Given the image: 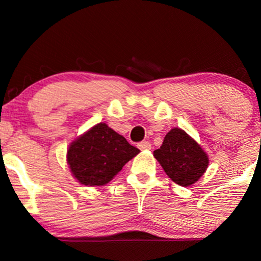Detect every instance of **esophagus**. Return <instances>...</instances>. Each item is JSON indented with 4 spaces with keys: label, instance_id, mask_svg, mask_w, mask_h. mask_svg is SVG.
Here are the masks:
<instances>
[{
    "label": "esophagus",
    "instance_id": "esophagus-1",
    "mask_svg": "<svg viewBox=\"0 0 261 261\" xmlns=\"http://www.w3.org/2000/svg\"><path fill=\"white\" fill-rule=\"evenodd\" d=\"M138 147L140 149H149V148H151V142H149V141H141V142H139Z\"/></svg>",
    "mask_w": 261,
    "mask_h": 261
}]
</instances>
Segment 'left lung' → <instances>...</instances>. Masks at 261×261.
Here are the masks:
<instances>
[{"instance_id":"left-lung-1","label":"left lung","mask_w":261,"mask_h":261,"mask_svg":"<svg viewBox=\"0 0 261 261\" xmlns=\"http://www.w3.org/2000/svg\"><path fill=\"white\" fill-rule=\"evenodd\" d=\"M153 155L167 176L180 187L196 183L209 165L208 154L180 128H172Z\"/></svg>"}]
</instances>
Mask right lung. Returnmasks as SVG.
Listing matches in <instances>:
<instances>
[{"label": "right lung", "instance_id": "right-lung-1", "mask_svg": "<svg viewBox=\"0 0 261 261\" xmlns=\"http://www.w3.org/2000/svg\"><path fill=\"white\" fill-rule=\"evenodd\" d=\"M139 152L122 135L101 122L71 142L66 159L71 173L81 184L101 187Z\"/></svg>", "mask_w": 261, "mask_h": 261}]
</instances>
